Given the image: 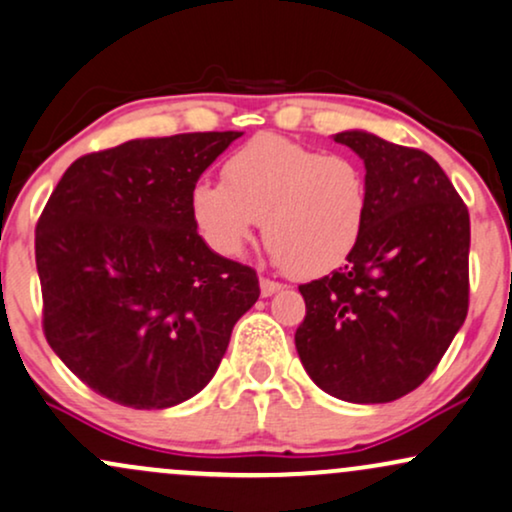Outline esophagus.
Here are the masks:
<instances>
[{
  "label": "esophagus",
  "mask_w": 512,
  "mask_h": 512,
  "mask_svg": "<svg viewBox=\"0 0 512 512\" xmlns=\"http://www.w3.org/2000/svg\"><path fill=\"white\" fill-rule=\"evenodd\" d=\"M280 289H282L280 282L268 280V277H261V294L263 296H273L275 292H280Z\"/></svg>",
  "instance_id": "1"
}]
</instances>
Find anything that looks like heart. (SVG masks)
<instances>
[{
    "label": "heart",
    "instance_id": "obj_1",
    "mask_svg": "<svg viewBox=\"0 0 512 512\" xmlns=\"http://www.w3.org/2000/svg\"><path fill=\"white\" fill-rule=\"evenodd\" d=\"M223 182L192 192L199 232L220 256L242 254L263 223V242L294 277L332 273L361 244L370 189L363 163L277 135L232 151Z\"/></svg>",
    "mask_w": 512,
    "mask_h": 512
}]
</instances>
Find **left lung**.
<instances>
[{
	"instance_id": "left-lung-1",
	"label": "left lung",
	"mask_w": 512,
	"mask_h": 512,
	"mask_svg": "<svg viewBox=\"0 0 512 512\" xmlns=\"http://www.w3.org/2000/svg\"><path fill=\"white\" fill-rule=\"evenodd\" d=\"M365 163L361 244L342 268L299 285L294 334L311 380L351 403L418 389L463 327L470 301V213L437 161L363 130L334 135Z\"/></svg>"
}]
</instances>
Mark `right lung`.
Listing matches in <instances>:
<instances>
[{"label":"right lung","instance_id":"right-lung-1","mask_svg":"<svg viewBox=\"0 0 512 512\" xmlns=\"http://www.w3.org/2000/svg\"><path fill=\"white\" fill-rule=\"evenodd\" d=\"M237 137L187 132L80 156L44 206V337L104 399L140 410L192 399L256 304V270L208 249L192 213L201 173Z\"/></svg>","mask_w":512,"mask_h":512}]
</instances>
